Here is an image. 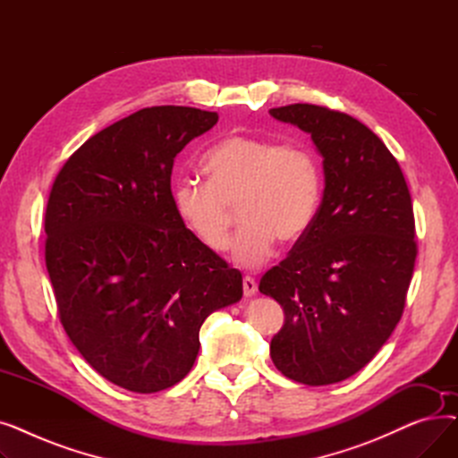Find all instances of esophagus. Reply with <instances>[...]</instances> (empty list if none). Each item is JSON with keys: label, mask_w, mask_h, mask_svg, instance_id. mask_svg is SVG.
<instances>
[{"label": "esophagus", "mask_w": 458, "mask_h": 458, "mask_svg": "<svg viewBox=\"0 0 458 458\" xmlns=\"http://www.w3.org/2000/svg\"><path fill=\"white\" fill-rule=\"evenodd\" d=\"M256 292H258L256 280L252 276H245L243 278V293H245V297H252Z\"/></svg>", "instance_id": "34e87169"}]
</instances>
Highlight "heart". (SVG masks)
<instances>
[{"instance_id": "b5f03b06", "label": "heart", "mask_w": 458, "mask_h": 458, "mask_svg": "<svg viewBox=\"0 0 458 458\" xmlns=\"http://www.w3.org/2000/svg\"><path fill=\"white\" fill-rule=\"evenodd\" d=\"M202 171L208 183H174V209L197 242L211 252H223L239 208L245 226L232 258L245 269H256L271 258L276 237L284 243L299 242L321 204L319 159L299 142L228 135L202 156Z\"/></svg>"}]
</instances>
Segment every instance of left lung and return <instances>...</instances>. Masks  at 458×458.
Here are the masks:
<instances>
[{"label": "left lung", "mask_w": 458, "mask_h": 458, "mask_svg": "<svg viewBox=\"0 0 458 458\" xmlns=\"http://www.w3.org/2000/svg\"><path fill=\"white\" fill-rule=\"evenodd\" d=\"M269 113L311 135L325 171L314 223L259 280L285 316L271 358L284 377L325 386L369 364L403 316L418 254L412 200L397 159L360 120L311 104Z\"/></svg>", "instance_id": "left-lung-1"}]
</instances>
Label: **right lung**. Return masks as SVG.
Segmentation results:
<instances>
[{"instance_id": "obj_1", "label": "right lung", "mask_w": 458, "mask_h": 458, "mask_svg": "<svg viewBox=\"0 0 458 458\" xmlns=\"http://www.w3.org/2000/svg\"><path fill=\"white\" fill-rule=\"evenodd\" d=\"M216 120L195 107L140 109L83 142L47 199L59 319L87 362L130 392L178 384L206 318L243 297L242 273L192 237L171 191L174 157Z\"/></svg>"}]
</instances>
